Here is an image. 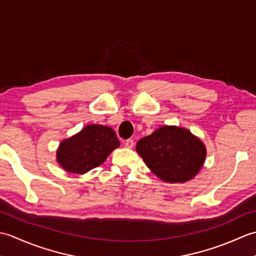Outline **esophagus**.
<instances>
[{
    "label": "esophagus",
    "instance_id": "obj_1",
    "mask_svg": "<svg viewBox=\"0 0 256 256\" xmlns=\"http://www.w3.org/2000/svg\"><path fill=\"white\" fill-rule=\"evenodd\" d=\"M133 146H134V140L132 138H128V140H125V148H132Z\"/></svg>",
    "mask_w": 256,
    "mask_h": 256
}]
</instances>
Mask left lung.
Returning a JSON list of instances; mask_svg holds the SVG:
<instances>
[{
    "mask_svg": "<svg viewBox=\"0 0 256 256\" xmlns=\"http://www.w3.org/2000/svg\"><path fill=\"white\" fill-rule=\"evenodd\" d=\"M136 150L146 166L162 180L184 182L202 167L206 148L188 130L162 126L140 138Z\"/></svg>",
    "mask_w": 256,
    "mask_h": 256,
    "instance_id": "obj_1",
    "label": "left lung"
}]
</instances>
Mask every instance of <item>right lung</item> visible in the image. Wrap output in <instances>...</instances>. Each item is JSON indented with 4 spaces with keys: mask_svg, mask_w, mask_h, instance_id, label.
I'll return each instance as SVG.
<instances>
[{
    "mask_svg": "<svg viewBox=\"0 0 256 256\" xmlns=\"http://www.w3.org/2000/svg\"><path fill=\"white\" fill-rule=\"evenodd\" d=\"M120 142L111 128L91 124L64 140L57 150V162L69 172L84 174L106 160Z\"/></svg>",
    "mask_w": 256,
    "mask_h": 256,
    "instance_id": "add662e5",
    "label": "right lung"
}]
</instances>
